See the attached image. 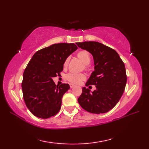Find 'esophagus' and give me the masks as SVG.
Wrapping results in <instances>:
<instances>
[{
    "label": "esophagus",
    "mask_w": 149,
    "mask_h": 149,
    "mask_svg": "<svg viewBox=\"0 0 149 149\" xmlns=\"http://www.w3.org/2000/svg\"><path fill=\"white\" fill-rule=\"evenodd\" d=\"M70 87L71 88H73L74 87H75V85L73 84H70Z\"/></svg>",
    "instance_id": "obj_1"
}]
</instances>
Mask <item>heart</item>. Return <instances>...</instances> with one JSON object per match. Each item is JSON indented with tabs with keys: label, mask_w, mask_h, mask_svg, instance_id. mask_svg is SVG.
Returning <instances> with one entry per match:
<instances>
[{
	"label": "heart",
	"mask_w": 149,
	"mask_h": 149,
	"mask_svg": "<svg viewBox=\"0 0 149 149\" xmlns=\"http://www.w3.org/2000/svg\"><path fill=\"white\" fill-rule=\"evenodd\" d=\"M78 58L81 59V61L85 65H88L91 61L90 54L87 50H83L77 53ZM68 58L66 59L64 62V65L66 66L68 64ZM66 79L70 83L74 84H79L82 81L86 79V75L84 74H78V73L70 72L66 75Z\"/></svg>",
	"instance_id": "heart-1"
}]
</instances>
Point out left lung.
<instances>
[{
  "label": "left lung",
  "instance_id": "8db88e82",
  "mask_svg": "<svg viewBox=\"0 0 149 149\" xmlns=\"http://www.w3.org/2000/svg\"><path fill=\"white\" fill-rule=\"evenodd\" d=\"M76 44L93 57L95 70L86 86L96 87L92 92L83 87L78 102L90 113H107L116 106L124 91L127 83L124 63L115 50L102 43L84 42Z\"/></svg>",
  "mask_w": 149,
  "mask_h": 149
}]
</instances>
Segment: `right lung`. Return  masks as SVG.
Here are the masks:
<instances>
[{
  "label": "right lung",
  "instance_id": "obj_1",
  "mask_svg": "<svg viewBox=\"0 0 149 149\" xmlns=\"http://www.w3.org/2000/svg\"><path fill=\"white\" fill-rule=\"evenodd\" d=\"M77 49L74 43H56L37 51L23 74V97L33 115L48 118L61 109L62 98L68 84L56 85L52 78L60 75L66 59Z\"/></svg>",
  "mask_w": 149,
  "mask_h": 149
}]
</instances>
